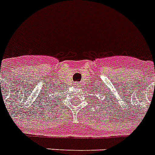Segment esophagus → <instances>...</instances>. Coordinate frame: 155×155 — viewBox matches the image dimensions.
I'll use <instances>...</instances> for the list:
<instances>
[{"mask_svg": "<svg viewBox=\"0 0 155 155\" xmlns=\"http://www.w3.org/2000/svg\"><path fill=\"white\" fill-rule=\"evenodd\" d=\"M75 86H76V87H80V86H81V85H80V84H79V83H75Z\"/></svg>", "mask_w": 155, "mask_h": 155, "instance_id": "esophagus-1", "label": "esophagus"}]
</instances>
